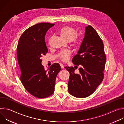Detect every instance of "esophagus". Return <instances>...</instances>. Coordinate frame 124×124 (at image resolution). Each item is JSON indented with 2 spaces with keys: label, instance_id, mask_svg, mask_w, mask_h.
<instances>
[{
  "label": "esophagus",
  "instance_id": "esophagus-1",
  "mask_svg": "<svg viewBox=\"0 0 124 124\" xmlns=\"http://www.w3.org/2000/svg\"><path fill=\"white\" fill-rule=\"evenodd\" d=\"M60 66H61V69H63V68H64V65H63L62 64H60Z\"/></svg>",
  "mask_w": 124,
  "mask_h": 124
}]
</instances>
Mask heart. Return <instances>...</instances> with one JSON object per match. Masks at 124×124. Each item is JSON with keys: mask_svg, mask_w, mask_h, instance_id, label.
Here are the masks:
<instances>
[{"mask_svg": "<svg viewBox=\"0 0 124 124\" xmlns=\"http://www.w3.org/2000/svg\"><path fill=\"white\" fill-rule=\"evenodd\" d=\"M77 33L76 29L72 26H65L62 27L59 30V34L62 38L67 41H72L75 44L77 43V38L75 37ZM71 51L69 50H67L62 52L59 54L60 58L63 61H66L68 59Z\"/></svg>", "mask_w": 124, "mask_h": 124, "instance_id": "heart-1", "label": "heart"}]
</instances>
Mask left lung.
Wrapping results in <instances>:
<instances>
[{"mask_svg":"<svg viewBox=\"0 0 124 124\" xmlns=\"http://www.w3.org/2000/svg\"><path fill=\"white\" fill-rule=\"evenodd\" d=\"M72 62L77 67L79 65L80 68L79 73L76 74L75 67H65L70 73L69 93L78 98L89 96L103 79L106 62L103 42L91 26L85 27L84 37Z\"/></svg>","mask_w":124,"mask_h":124,"instance_id":"8db88e82","label":"left lung"}]
</instances>
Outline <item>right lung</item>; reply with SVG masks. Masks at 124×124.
I'll return each instance as SVG.
<instances>
[{"instance_id":"obj_1","label":"right lung","mask_w":124,"mask_h":124,"mask_svg":"<svg viewBox=\"0 0 124 124\" xmlns=\"http://www.w3.org/2000/svg\"><path fill=\"white\" fill-rule=\"evenodd\" d=\"M54 25L44 23L30 27L23 33L17 46L21 80L25 89L38 98H45L54 93L56 78L61 70L60 65L54 63L48 68L47 72L42 64L41 57L48 51L45 35Z\"/></svg>"}]
</instances>
